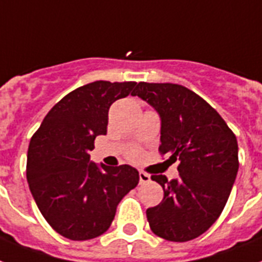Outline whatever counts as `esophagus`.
<instances>
[{
    "label": "esophagus",
    "mask_w": 262,
    "mask_h": 262,
    "mask_svg": "<svg viewBox=\"0 0 262 262\" xmlns=\"http://www.w3.org/2000/svg\"><path fill=\"white\" fill-rule=\"evenodd\" d=\"M138 176H140V184H145V183L150 182V176L145 173V172L140 171L138 172Z\"/></svg>",
    "instance_id": "1"
}]
</instances>
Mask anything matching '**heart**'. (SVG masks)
Returning a JSON list of instances; mask_svg holds the SVG:
<instances>
[{
    "label": "heart",
    "mask_w": 262,
    "mask_h": 262,
    "mask_svg": "<svg viewBox=\"0 0 262 262\" xmlns=\"http://www.w3.org/2000/svg\"><path fill=\"white\" fill-rule=\"evenodd\" d=\"M138 155H140V153H138L137 149H132L130 152H129V157H130V159H137Z\"/></svg>",
    "instance_id": "1"
}]
</instances>
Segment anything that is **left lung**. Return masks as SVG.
Returning a JSON list of instances; mask_svg holds the SVG:
<instances>
[{
	"instance_id": "obj_1",
	"label": "left lung",
	"mask_w": 262,
	"mask_h": 262,
	"mask_svg": "<svg viewBox=\"0 0 262 262\" xmlns=\"http://www.w3.org/2000/svg\"><path fill=\"white\" fill-rule=\"evenodd\" d=\"M132 95L159 113V150L180 161L178 179L152 175L164 198L146 210L150 230L167 241H191L211 227L229 199L239 165L237 138L214 107L182 84L140 82Z\"/></svg>"
}]
</instances>
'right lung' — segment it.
Instances as JSON below:
<instances>
[{"label":"right lung","mask_w":262,"mask_h":262,"mask_svg":"<svg viewBox=\"0 0 262 262\" xmlns=\"http://www.w3.org/2000/svg\"><path fill=\"white\" fill-rule=\"evenodd\" d=\"M136 82L89 83L48 112L28 148L27 180L36 205L56 233L72 241L103 234L121 199L138 184L130 165L90 161L97 136L106 135L113 102L130 94Z\"/></svg>","instance_id":"obj_1"}]
</instances>
